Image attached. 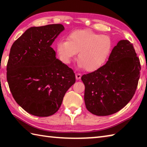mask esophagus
Wrapping results in <instances>:
<instances>
[{
    "instance_id": "esophagus-1",
    "label": "esophagus",
    "mask_w": 147,
    "mask_h": 147,
    "mask_svg": "<svg viewBox=\"0 0 147 147\" xmlns=\"http://www.w3.org/2000/svg\"><path fill=\"white\" fill-rule=\"evenodd\" d=\"M75 77H76V80H79V79H80V78H81V74H80V73H76V74H75Z\"/></svg>"
}]
</instances>
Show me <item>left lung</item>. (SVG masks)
<instances>
[{
    "instance_id": "1",
    "label": "left lung",
    "mask_w": 147,
    "mask_h": 147,
    "mask_svg": "<svg viewBox=\"0 0 147 147\" xmlns=\"http://www.w3.org/2000/svg\"><path fill=\"white\" fill-rule=\"evenodd\" d=\"M64 27L33 26L12 45L7 80L15 100L26 112L48 117L58 110L76 81L73 71L57 59L51 45Z\"/></svg>"
}]
</instances>
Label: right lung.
<instances>
[{
  "label": "right lung",
  "mask_w": 147,
  "mask_h": 147,
  "mask_svg": "<svg viewBox=\"0 0 147 147\" xmlns=\"http://www.w3.org/2000/svg\"><path fill=\"white\" fill-rule=\"evenodd\" d=\"M140 70V62L132 45L128 40L119 41L104 66L82 76L88 110L98 116L121 110L135 93Z\"/></svg>",
  "instance_id": "obj_1"
}]
</instances>
